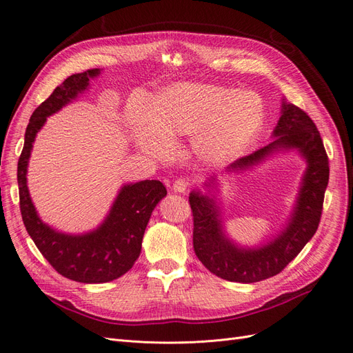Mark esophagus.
<instances>
[{
  "mask_svg": "<svg viewBox=\"0 0 353 353\" xmlns=\"http://www.w3.org/2000/svg\"><path fill=\"white\" fill-rule=\"evenodd\" d=\"M188 185H190L188 179H185V178H179V179H176L175 183H174L172 190L175 191V193H187Z\"/></svg>",
  "mask_w": 353,
  "mask_h": 353,
  "instance_id": "1",
  "label": "esophagus"
}]
</instances>
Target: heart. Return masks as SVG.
<instances>
[{
  "label": "heart",
  "instance_id": "1",
  "mask_svg": "<svg viewBox=\"0 0 353 353\" xmlns=\"http://www.w3.org/2000/svg\"><path fill=\"white\" fill-rule=\"evenodd\" d=\"M126 116L137 145L154 159L168 157L174 137L184 135L196 138V152L206 163L227 165L259 137L265 104L254 91L184 82L159 94L153 104L132 99Z\"/></svg>",
  "mask_w": 353,
  "mask_h": 353
}]
</instances>
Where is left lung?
Here are the masks:
<instances>
[{
    "label": "left lung",
    "instance_id": "left-lung-1",
    "mask_svg": "<svg viewBox=\"0 0 353 353\" xmlns=\"http://www.w3.org/2000/svg\"><path fill=\"white\" fill-rule=\"evenodd\" d=\"M280 119L272 131L274 140L258 152L231 163L225 172L241 174L263 163L276 153L296 152L306 169L290 216L283 228L266 243L240 245L232 241L223 228L222 203L216 176L205 183V191L193 190L190 205L193 210V244L199 261L222 280L258 283L280 274L305 244L314 237L323 212L328 184V157L315 123L294 104L281 101Z\"/></svg>",
    "mask_w": 353,
    "mask_h": 353
}]
</instances>
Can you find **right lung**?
<instances>
[{
  "mask_svg": "<svg viewBox=\"0 0 353 353\" xmlns=\"http://www.w3.org/2000/svg\"><path fill=\"white\" fill-rule=\"evenodd\" d=\"M101 69L74 73L52 91L32 113L25 132V145L17 163V184L26 231L42 256L59 274L69 280L100 284L119 279L132 268L141 253L147 223L157 203L166 196L165 185L156 179L130 183L121 187L110 210L97 228L82 234H69L42 221L28 188V165L37 134L47 117L78 99L90 88V81Z\"/></svg>",
  "mask_w": 353,
  "mask_h": 353,
  "instance_id": "1",
  "label": "right lung"
}]
</instances>
